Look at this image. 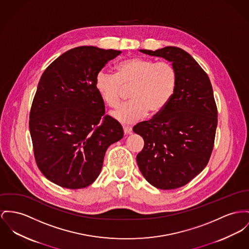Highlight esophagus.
<instances>
[{"instance_id":"1","label":"esophagus","mask_w":249,"mask_h":249,"mask_svg":"<svg viewBox=\"0 0 249 249\" xmlns=\"http://www.w3.org/2000/svg\"><path fill=\"white\" fill-rule=\"evenodd\" d=\"M123 128H124V132L125 135H126V134H130L131 131H132V127H131V126H128V125H124Z\"/></svg>"}]
</instances>
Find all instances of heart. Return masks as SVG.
I'll use <instances>...</instances> for the list:
<instances>
[{
  "mask_svg": "<svg viewBox=\"0 0 249 249\" xmlns=\"http://www.w3.org/2000/svg\"><path fill=\"white\" fill-rule=\"evenodd\" d=\"M116 72L100 71L95 76V89L111 108L117 107L130 89L131 101L112 113L117 121L132 124L149 113H160L172 98L177 85V71L167 61L143 57H129L115 66Z\"/></svg>",
  "mask_w": 249,
  "mask_h": 249,
  "instance_id": "b5f03b06",
  "label": "heart"
}]
</instances>
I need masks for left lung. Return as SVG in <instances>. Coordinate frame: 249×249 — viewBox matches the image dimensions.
I'll list each match as a JSON object with an SVG mask.
<instances>
[{
    "label": "left lung",
    "instance_id": "8db88e82",
    "mask_svg": "<svg viewBox=\"0 0 249 249\" xmlns=\"http://www.w3.org/2000/svg\"><path fill=\"white\" fill-rule=\"evenodd\" d=\"M140 51L172 62L177 85L160 113L133 127L144 141L137 163L154 187L180 188L203 171L213 149L217 107L213 87L194 57L178 47Z\"/></svg>",
    "mask_w": 249,
    "mask_h": 249
}]
</instances>
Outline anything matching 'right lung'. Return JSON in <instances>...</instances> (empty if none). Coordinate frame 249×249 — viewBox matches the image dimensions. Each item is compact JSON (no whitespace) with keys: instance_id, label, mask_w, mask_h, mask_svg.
Masks as SVG:
<instances>
[{"instance_id":"1","label":"right lung","mask_w":249,"mask_h":249,"mask_svg":"<svg viewBox=\"0 0 249 249\" xmlns=\"http://www.w3.org/2000/svg\"><path fill=\"white\" fill-rule=\"evenodd\" d=\"M121 51L80 46L67 51L42 73L29 129L36 165L60 187L81 189L98 178L106 151L124 137L120 123L105 114L95 76Z\"/></svg>"}]
</instances>
